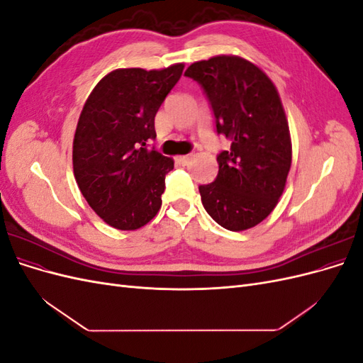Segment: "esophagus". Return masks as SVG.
I'll list each match as a JSON object with an SVG mask.
<instances>
[{"instance_id": "34e87169", "label": "esophagus", "mask_w": 363, "mask_h": 363, "mask_svg": "<svg viewBox=\"0 0 363 363\" xmlns=\"http://www.w3.org/2000/svg\"><path fill=\"white\" fill-rule=\"evenodd\" d=\"M192 160V155H186V156H179L177 157V162L180 164H183V167H186V164H189Z\"/></svg>"}]
</instances>
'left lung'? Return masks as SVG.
<instances>
[{"label": "left lung", "instance_id": "obj_1", "mask_svg": "<svg viewBox=\"0 0 363 363\" xmlns=\"http://www.w3.org/2000/svg\"><path fill=\"white\" fill-rule=\"evenodd\" d=\"M184 75L201 84L218 135L232 144L216 157L215 182L200 186L206 212L232 232L255 227L277 206L292 162L289 125L276 86L239 56L195 62Z\"/></svg>", "mask_w": 363, "mask_h": 363}]
</instances>
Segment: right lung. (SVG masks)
<instances>
[{"mask_svg": "<svg viewBox=\"0 0 363 363\" xmlns=\"http://www.w3.org/2000/svg\"><path fill=\"white\" fill-rule=\"evenodd\" d=\"M183 68L115 69L83 106L72 144L74 175L92 211L113 228L144 227L162 206L174 160L147 145L156 138L159 107Z\"/></svg>", "mask_w": 363, "mask_h": 363, "instance_id": "obj_1", "label": "right lung"}]
</instances>
